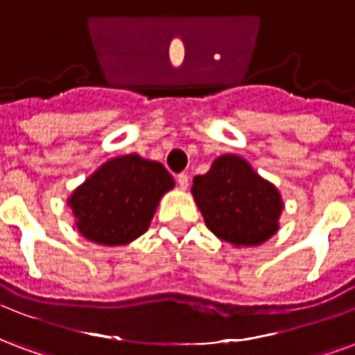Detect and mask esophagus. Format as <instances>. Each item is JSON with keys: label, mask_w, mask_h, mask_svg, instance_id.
Wrapping results in <instances>:
<instances>
[{"label": "esophagus", "mask_w": 355, "mask_h": 355, "mask_svg": "<svg viewBox=\"0 0 355 355\" xmlns=\"http://www.w3.org/2000/svg\"><path fill=\"white\" fill-rule=\"evenodd\" d=\"M177 182L178 186H180V190H186V188H188V175H186V173H180L177 177Z\"/></svg>", "instance_id": "obj_1"}]
</instances>
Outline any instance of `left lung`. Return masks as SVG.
<instances>
[{
    "label": "left lung",
    "mask_w": 355,
    "mask_h": 355,
    "mask_svg": "<svg viewBox=\"0 0 355 355\" xmlns=\"http://www.w3.org/2000/svg\"><path fill=\"white\" fill-rule=\"evenodd\" d=\"M191 196L207 227L231 246H258L280 230V191L243 156H218L211 169L193 178Z\"/></svg>",
    "instance_id": "8db88e82"
}]
</instances>
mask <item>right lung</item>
<instances>
[{"label": "right lung", "instance_id": "add662e5", "mask_svg": "<svg viewBox=\"0 0 355 355\" xmlns=\"http://www.w3.org/2000/svg\"><path fill=\"white\" fill-rule=\"evenodd\" d=\"M175 188L159 162L139 154L111 157L67 198L75 227L90 243L122 246L150 227L157 205Z\"/></svg>", "mask_w": 355, "mask_h": 355}]
</instances>
